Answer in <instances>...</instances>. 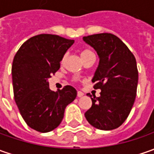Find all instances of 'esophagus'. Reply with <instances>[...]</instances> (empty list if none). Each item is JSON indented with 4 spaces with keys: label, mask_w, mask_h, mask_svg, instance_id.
<instances>
[{
    "label": "esophagus",
    "mask_w": 154,
    "mask_h": 154,
    "mask_svg": "<svg viewBox=\"0 0 154 154\" xmlns=\"http://www.w3.org/2000/svg\"><path fill=\"white\" fill-rule=\"evenodd\" d=\"M83 95H84V94L81 92V91H78L77 92V97H82Z\"/></svg>",
    "instance_id": "obj_1"
}]
</instances>
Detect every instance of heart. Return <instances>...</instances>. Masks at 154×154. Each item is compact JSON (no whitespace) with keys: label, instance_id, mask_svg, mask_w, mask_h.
Listing matches in <instances>:
<instances>
[{"label":"heart","instance_id":"obj_1","mask_svg":"<svg viewBox=\"0 0 154 154\" xmlns=\"http://www.w3.org/2000/svg\"><path fill=\"white\" fill-rule=\"evenodd\" d=\"M94 55V53L92 52V51L90 50V49H88V48H84V49H82V51H81V53H80V56H81V58H82V61H84L87 58H88V57H90V56H93ZM66 56L64 55L63 56V58H62V60H61V62L63 63L64 62V60H66Z\"/></svg>","mask_w":154,"mask_h":154}]
</instances>
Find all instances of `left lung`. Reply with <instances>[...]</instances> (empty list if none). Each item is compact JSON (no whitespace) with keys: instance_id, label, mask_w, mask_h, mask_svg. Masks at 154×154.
Here are the masks:
<instances>
[{"instance_id":"1","label":"left lung","mask_w":154,"mask_h":154,"mask_svg":"<svg viewBox=\"0 0 154 154\" xmlns=\"http://www.w3.org/2000/svg\"><path fill=\"white\" fill-rule=\"evenodd\" d=\"M82 39L97 52L100 61L92 82H95L94 89H101L100 97L88 94L92 106L85 112V118L99 130L117 129L128 118L136 96L138 70L135 56L111 33L91 35Z\"/></svg>"}]
</instances>
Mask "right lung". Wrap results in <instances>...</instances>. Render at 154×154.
<instances>
[{
	"label": "right lung",
	"instance_id": "add662e5",
	"mask_svg": "<svg viewBox=\"0 0 154 154\" xmlns=\"http://www.w3.org/2000/svg\"><path fill=\"white\" fill-rule=\"evenodd\" d=\"M73 43L74 40L57 35H37L24 42L14 56V100L25 123L38 132L57 128L66 106L77 97V90L72 86L54 92L48 81L60 69L63 56Z\"/></svg>",
	"mask_w": 154,
	"mask_h": 154
}]
</instances>
